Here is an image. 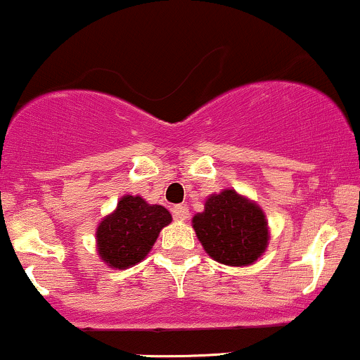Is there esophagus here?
Instances as JSON below:
<instances>
[{"instance_id": "1", "label": "esophagus", "mask_w": 360, "mask_h": 360, "mask_svg": "<svg viewBox=\"0 0 360 360\" xmlns=\"http://www.w3.org/2000/svg\"><path fill=\"white\" fill-rule=\"evenodd\" d=\"M172 213L177 220H188L189 208L186 207V205H176V207L172 208Z\"/></svg>"}]
</instances>
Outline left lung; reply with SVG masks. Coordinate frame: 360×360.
Returning <instances> with one entry per match:
<instances>
[{
  "label": "left lung",
  "mask_w": 360,
  "mask_h": 360,
  "mask_svg": "<svg viewBox=\"0 0 360 360\" xmlns=\"http://www.w3.org/2000/svg\"><path fill=\"white\" fill-rule=\"evenodd\" d=\"M196 238L210 258L227 266H250L266 251L270 231L256 201L225 188L205 200L191 220Z\"/></svg>",
  "instance_id": "8db88e82"
}]
</instances>
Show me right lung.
<instances>
[{
	"mask_svg": "<svg viewBox=\"0 0 360 360\" xmlns=\"http://www.w3.org/2000/svg\"><path fill=\"white\" fill-rule=\"evenodd\" d=\"M172 222L162 205H150L141 196L124 195L117 207L96 229L97 255L109 268L126 270L147 258L160 231Z\"/></svg>",
	"mask_w": 360,
	"mask_h": 360,
	"instance_id": "1",
	"label": "right lung"
}]
</instances>
